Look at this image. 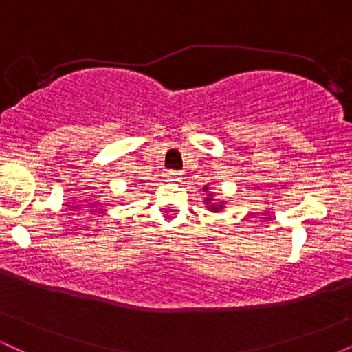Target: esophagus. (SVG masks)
<instances>
[{
  "instance_id": "esophagus-1",
  "label": "esophagus",
  "mask_w": 352,
  "mask_h": 352,
  "mask_svg": "<svg viewBox=\"0 0 352 352\" xmlns=\"http://www.w3.org/2000/svg\"><path fill=\"white\" fill-rule=\"evenodd\" d=\"M165 179L168 182H179L182 179V173L177 170H167L165 172Z\"/></svg>"
}]
</instances>
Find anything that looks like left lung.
I'll use <instances>...</instances> for the list:
<instances>
[{
    "mask_svg": "<svg viewBox=\"0 0 352 352\" xmlns=\"http://www.w3.org/2000/svg\"><path fill=\"white\" fill-rule=\"evenodd\" d=\"M204 190H205V192H207L208 187H205ZM212 200H213V199H212V195H208L207 199H205V201H207V204H210V201H212ZM210 208H212V210H215V212H217V210H220V208H221V205H213V207H210Z\"/></svg>",
    "mask_w": 352,
    "mask_h": 352,
    "instance_id": "8db88e82",
    "label": "left lung"
}]
</instances>
